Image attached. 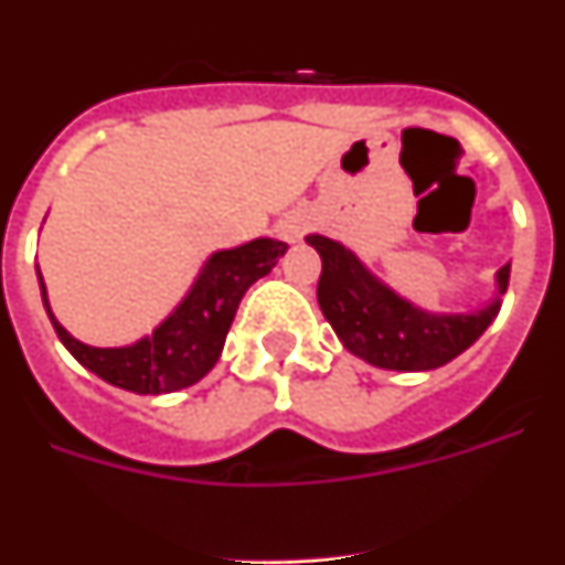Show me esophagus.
<instances>
[{
	"mask_svg": "<svg viewBox=\"0 0 565 565\" xmlns=\"http://www.w3.org/2000/svg\"><path fill=\"white\" fill-rule=\"evenodd\" d=\"M311 228V214L302 212V209H297V212H288L282 221L277 223V232L279 237L286 239V243H297V239H302V234Z\"/></svg>",
	"mask_w": 565,
	"mask_h": 565,
	"instance_id": "34e87169",
	"label": "esophagus"
}]
</instances>
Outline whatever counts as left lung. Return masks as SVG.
<instances>
[{"label":"left lung","mask_w":565,"mask_h":565,"mask_svg":"<svg viewBox=\"0 0 565 565\" xmlns=\"http://www.w3.org/2000/svg\"><path fill=\"white\" fill-rule=\"evenodd\" d=\"M322 257L317 299L344 351L382 371H436L476 342L501 311L509 266L495 271V291L481 308L430 311L387 286L353 248L326 234H308Z\"/></svg>","instance_id":"8db88e82"}]
</instances>
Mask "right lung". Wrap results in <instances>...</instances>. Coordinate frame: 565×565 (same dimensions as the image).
Masks as SVG:
<instances>
[{"label":"right lung","instance_id":"1","mask_svg":"<svg viewBox=\"0 0 565 565\" xmlns=\"http://www.w3.org/2000/svg\"><path fill=\"white\" fill-rule=\"evenodd\" d=\"M286 252V243L274 237H257L237 248L212 252L161 326L121 348H96L73 337L50 308L47 286L39 266L36 277L44 311L58 339L89 373L138 396H161L183 391L212 371L221 359L243 294L259 277H266Z\"/></svg>","mask_w":565,"mask_h":565}]
</instances>
